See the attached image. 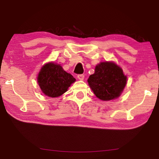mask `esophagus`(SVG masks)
Listing matches in <instances>:
<instances>
[{"label": "esophagus", "mask_w": 159, "mask_h": 159, "mask_svg": "<svg viewBox=\"0 0 159 159\" xmlns=\"http://www.w3.org/2000/svg\"><path fill=\"white\" fill-rule=\"evenodd\" d=\"M77 78L80 80H83V79H84V75H83V74H79V75H78Z\"/></svg>", "instance_id": "1"}]
</instances>
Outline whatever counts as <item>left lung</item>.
Instances as JSON below:
<instances>
[{"mask_svg": "<svg viewBox=\"0 0 159 159\" xmlns=\"http://www.w3.org/2000/svg\"><path fill=\"white\" fill-rule=\"evenodd\" d=\"M88 82L97 98L102 101H109L121 95L127 76L114 61H102L96 65L95 73L89 76Z\"/></svg>", "mask_w": 159, "mask_h": 159, "instance_id": "1", "label": "left lung"}]
</instances>
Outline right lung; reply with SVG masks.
<instances>
[{"mask_svg": "<svg viewBox=\"0 0 159 159\" xmlns=\"http://www.w3.org/2000/svg\"><path fill=\"white\" fill-rule=\"evenodd\" d=\"M37 81L45 95L58 98L68 90L76 79L64 71L60 64L50 61L41 67L38 74Z\"/></svg>", "mask_w": 159, "mask_h": 159, "instance_id": "1", "label": "right lung"}]
</instances>
